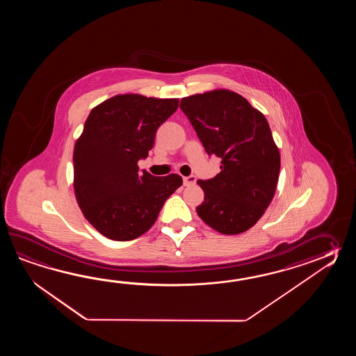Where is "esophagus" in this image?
I'll use <instances>...</instances> for the list:
<instances>
[{
	"label": "esophagus",
	"instance_id": "1",
	"mask_svg": "<svg viewBox=\"0 0 356 356\" xmlns=\"http://www.w3.org/2000/svg\"><path fill=\"white\" fill-rule=\"evenodd\" d=\"M196 183V177L189 175V177H183V184L184 186H193Z\"/></svg>",
	"mask_w": 356,
	"mask_h": 356
}]
</instances>
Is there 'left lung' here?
<instances>
[{
	"mask_svg": "<svg viewBox=\"0 0 356 356\" xmlns=\"http://www.w3.org/2000/svg\"><path fill=\"white\" fill-rule=\"evenodd\" d=\"M209 155L221 159L220 173L197 181L204 200L197 215L221 234L244 233L271 204L280 173V152L265 115L235 91L215 89L181 98Z\"/></svg>",
	"mask_w": 356,
	"mask_h": 356,
	"instance_id": "1",
	"label": "left lung"
}]
</instances>
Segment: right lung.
Listing matches in <instances>:
<instances>
[{"label":"right lung","mask_w":356,"mask_h":356,"mask_svg":"<svg viewBox=\"0 0 356 356\" xmlns=\"http://www.w3.org/2000/svg\"><path fill=\"white\" fill-rule=\"evenodd\" d=\"M179 99L118 94L91 109L74 147V191L85 219L112 241H132L156 221L181 175L140 172L156 129Z\"/></svg>","instance_id":"1"}]
</instances>
